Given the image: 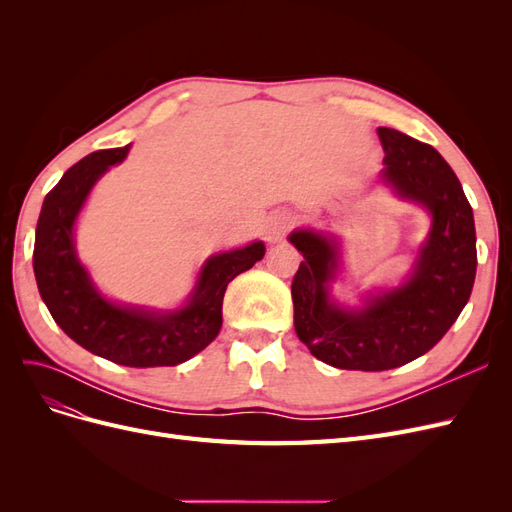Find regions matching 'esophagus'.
<instances>
[{"label": "esophagus", "instance_id": "obj_1", "mask_svg": "<svg viewBox=\"0 0 512 512\" xmlns=\"http://www.w3.org/2000/svg\"><path fill=\"white\" fill-rule=\"evenodd\" d=\"M292 226V215L286 211H275L267 218L265 224V237L269 243H277L282 241V237L288 232V228Z\"/></svg>", "mask_w": 512, "mask_h": 512}]
</instances>
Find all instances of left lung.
<instances>
[{
  "mask_svg": "<svg viewBox=\"0 0 512 512\" xmlns=\"http://www.w3.org/2000/svg\"><path fill=\"white\" fill-rule=\"evenodd\" d=\"M378 138L380 181L431 218L404 280L359 292V303L344 305L331 292L342 273L339 239L316 228L288 235L303 254L292 280L294 331L316 359L339 369L384 371L423 356L453 327L476 275L474 215L453 168L408 134L378 128Z\"/></svg>",
  "mask_w": 512,
  "mask_h": 512,
  "instance_id": "left-lung-1",
  "label": "left lung"
}]
</instances>
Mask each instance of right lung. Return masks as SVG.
Listing matches in <instances>:
<instances>
[{
	"mask_svg": "<svg viewBox=\"0 0 512 512\" xmlns=\"http://www.w3.org/2000/svg\"><path fill=\"white\" fill-rule=\"evenodd\" d=\"M132 145L102 149L76 162L46 194L36 226L34 273L53 320L76 344L126 367H170L205 350L222 329L226 286L265 256V243L209 256L183 305L153 309L108 299L76 254V220L108 168Z\"/></svg>",
	"mask_w": 512,
	"mask_h": 512,
	"instance_id": "add662e5",
	"label": "right lung"
}]
</instances>
